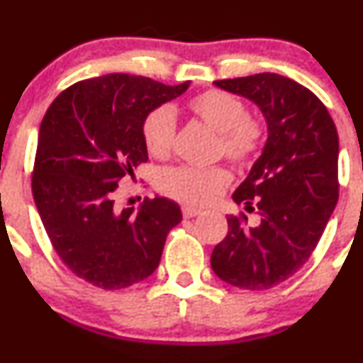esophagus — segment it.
<instances>
[{
    "label": "esophagus",
    "instance_id": "34e87169",
    "mask_svg": "<svg viewBox=\"0 0 363 363\" xmlns=\"http://www.w3.org/2000/svg\"><path fill=\"white\" fill-rule=\"evenodd\" d=\"M200 212L202 211L196 207H188V205H186V207H182V216H184V218H195V216H199Z\"/></svg>",
    "mask_w": 363,
    "mask_h": 363
}]
</instances>
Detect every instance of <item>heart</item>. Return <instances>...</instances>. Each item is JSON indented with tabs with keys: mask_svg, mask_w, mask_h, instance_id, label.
<instances>
[{
	"mask_svg": "<svg viewBox=\"0 0 363 363\" xmlns=\"http://www.w3.org/2000/svg\"><path fill=\"white\" fill-rule=\"evenodd\" d=\"M188 108L219 133V152L235 164L246 167L259 156L267 138V126L259 117L247 113L239 96L221 89H208L188 101ZM175 116L167 105L156 107L145 116L142 135L149 155L167 158L175 140ZM232 182V172L225 167L193 168L175 167L163 170L158 188L164 195L189 205L214 202Z\"/></svg>",
	"mask_w": 363,
	"mask_h": 363,
	"instance_id": "heart-1",
	"label": "heart"
}]
</instances>
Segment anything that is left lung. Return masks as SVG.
<instances>
[{
  "instance_id": "8db88e82",
  "label": "left lung",
  "mask_w": 363,
  "mask_h": 363,
  "mask_svg": "<svg viewBox=\"0 0 363 363\" xmlns=\"http://www.w3.org/2000/svg\"><path fill=\"white\" fill-rule=\"evenodd\" d=\"M216 86L256 104L269 137L235 203L258 211L228 216V233L214 247L216 276L242 290H269L291 277L313 255L339 199V137L320 98L277 73L216 80Z\"/></svg>"
}]
</instances>
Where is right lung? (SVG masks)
Masks as SVG:
<instances>
[{"label":"right lung","instance_id":"obj_1","mask_svg":"<svg viewBox=\"0 0 363 363\" xmlns=\"http://www.w3.org/2000/svg\"><path fill=\"white\" fill-rule=\"evenodd\" d=\"M188 82L108 73L65 89L38 131L31 189L57 256L80 279L121 290L160 265L179 205L156 196L138 211L116 205L117 184L147 161L142 126L149 112L181 96Z\"/></svg>","mask_w":363,"mask_h":363}]
</instances>
